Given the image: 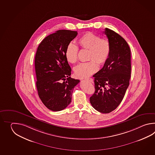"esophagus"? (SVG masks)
I'll return each mask as SVG.
<instances>
[{
	"label": "esophagus",
	"mask_w": 155,
	"mask_h": 155,
	"mask_svg": "<svg viewBox=\"0 0 155 155\" xmlns=\"http://www.w3.org/2000/svg\"><path fill=\"white\" fill-rule=\"evenodd\" d=\"M85 80H87V81L91 82H92L93 81V80H92V78H87V79H86Z\"/></svg>",
	"instance_id": "obj_1"
}]
</instances>
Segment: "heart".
<instances>
[{"label": "heart", "instance_id": "obj_1", "mask_svg": "<svg viewBox=\"0 0 155 155\" xmlns=\"http://www.w3.org/2000/svg\"><path fill=\"white\" fill-rule=\"evenodd\" d=\"M79 46L82 49L89 50L87 54L88 62L80 64L74 68L76 77L84 78L90 76L102 65L109 58L111 51V45L108 40L92 32H87L78 40ZM79 49L74 43L68 45L65 50V57L69 63L75 64L78 60Z\"/></svg>", "mask_w": 155, "mask_h": 155}]
</instances>
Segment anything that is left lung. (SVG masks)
<instances>
[{
  "mask_svg": "<svg viewBox=\"0 0 155 155\" xmlns=\"http://www.w3.org/2000/svg\"><path fill=\"white\" fill-rule=\"evenodd\" d=\"M111 51L101 69L93 75L95 92L90 98L94 109L107 114L115 110L122 101L131 78V51L122 36L105 28Z\"/></svg>",
  "mask_w": 155,
  "mask_h": 155,
  "instance_id": "obj_1",
  "label": "left lung"
}]
</instances>
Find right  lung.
<instances>
[{
	"label": "right lung",
	"instance_id": "right-lung-1",
	"mask_svg": "<svg viewBox=\"0 0 155 155\" xmlns=\"http://www.w3.org/2000/svg\"><path fill=\"white\" fill-rule=\"evenodd\" d=\"M77 35L76 31L58 30L44 38L37 49L35 69L38 95L53 111L69 105L73 89L80 82L70 76L71 69L65 57L66 47Z\"/></svg>",
	"mask_w": 155,
	"mask_h": 155
}]
</instances>
